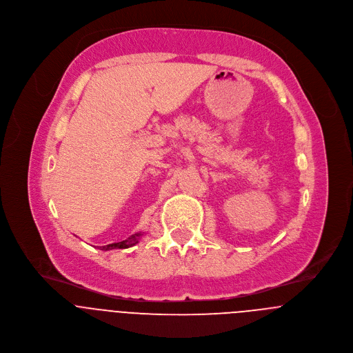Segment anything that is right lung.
<instances>
[{
    "mask_svg": "<svg viewBox=\"0 0 353 353\" xmlns=\"http://www.w3.org/2000/svg\"><path fill=\"white\" fill-rule=\"evenodd\" d=\"M142 236V233H135L132 236H130L128 239L123 240V241H119V243H112V244H108V245H103L101 247V250H113V248H128V247H132L138 243L139 237Z\"/></svg>",
    "mask_w": 353,
    "mask_h": 353,
    "instance_id": "obj_1",
    "label": "right lung"
}]
</instances>
